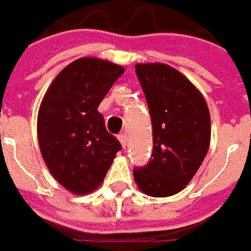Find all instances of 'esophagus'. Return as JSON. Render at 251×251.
<instances>
[{
  "mask_svg": "<svg viewBox=\"0 0 251 251\" xmlns=\"http://www.w3.org/2000/svg\"><path fill=\"white\" fill-rule=\"evenodd\" d=\"M119 141L121 143V145L126 148V145H127V135H126L124 132H121V134L119 135Z\"/></svg>",
  "mask_w": 251,
  "mask_h": 251,
  "instance_id": "34e87169",
  "label": "esophagus"
}]
</instances>
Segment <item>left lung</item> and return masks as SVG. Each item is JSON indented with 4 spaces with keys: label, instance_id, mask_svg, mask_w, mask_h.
Returning a JSON list of instances; mask_svg holds the SVG:
<instances>
[{
    "label": "left lung",
    "instance_id": "8db88e82",
    "mask_svg": "<svg viewBox=\"0 0 251 251\" xmlns=\"http://www.w3.org/2000/svg\"><path fill=\"white\" fill-rule=\"evenodd\" d=\"M135 72L152 121L154 150L134 181L148 196L167 198L181 192L206 157L210 114L194 83L165 63H137Z\"/></svg>",
    "mask_w": 251,
    "mask_h": 251
}]
</instances>
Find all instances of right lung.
I'll list each match as a JSON object with an SVG mask.
<instances>
[{
    "mask_svg": "<svg viewBox=\"0 0 251 251\" xmlns=\"http://www.w3.org/2000/svg\"><path fill=\"white\" fill-rule=\"evenodd\" d=\"M123 73L113 62L80 57L57 75L42 99L39 150L52 176L72 194L96 191L121 150L97 107Z\"/></svg>",
    "mask_w": 251,
    "mask_h": 251,
    "instance_id": "1",
    "label": "right lung"
}]
</instances>
